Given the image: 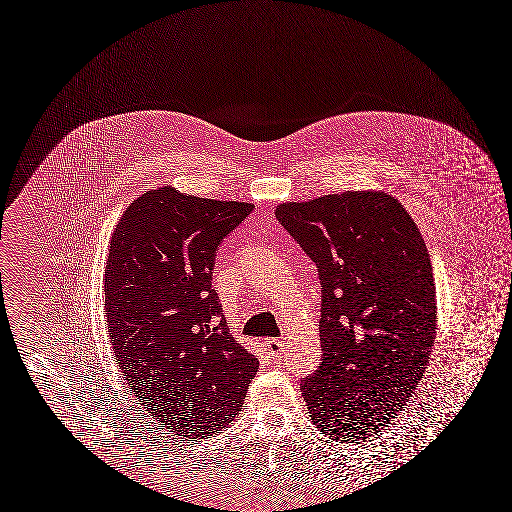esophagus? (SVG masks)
I'll use <instances>...</instances> for the list:
<instances>
[{
    "label": "esophagus",
    "instance_id": "obj_1",
    "mask_svg": "<svg viewBox=\"0 0 512 512\" xmlns=\"http://www.w3.org/2000/svg\"><path fill=\"white\" fill-rule=\"evenodd\" d=\"M265 348L274 359H278L285 352V342L283 340H276V338H268V340H265Z\"/></svg>",
    "mask_w": 512,
    "mask_h": 512
}]
</instances>
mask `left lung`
<instances>
[{
    "instance_id": "left-lung-1",
    "label": "left lung",
    "mask_w": 512,
    "mask_h": 512,
    "mask_svg": "<svg viewBox=\"0 0 512 512\" xmlns=\"http://www.w3.org/2000/svg\"><path fill=\"white\" fill-rule=\"evenodd\" d=\"M316 263L323 359L300 388L336 441L378 433L412 397L437 329L435 282L422 234L389 194H327L276 208Z\"/></svg>"
}]
</instances>
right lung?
Returning a JSON list of instances; mask_svg holds the SVG:
<instances>
[{
    "label": "right lung",
    "instance_id": "obj_1",
    "mask_svg": "<svg viewBox=\"0 0 512 512\" xmlns=\"http://www.w3.org/2000/svg\"><path fill=\"white\" fill-rule=\"evenodd\" d=\"M253 206L159 187L113 230L106 318L130 391L162 427L212 437L236 418L259 361L236 344L212 289L217 247Z\"/></svg>",
    "mask_w": 512,
    "mask_h": 512
}]
</instances>
